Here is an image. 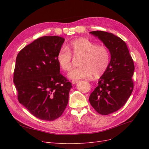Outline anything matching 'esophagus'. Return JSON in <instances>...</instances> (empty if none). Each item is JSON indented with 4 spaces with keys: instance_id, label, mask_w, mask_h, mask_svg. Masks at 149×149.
Masks as SVG:
<instances>
[{
    "instance_id": "esophagus-1",
    "label": "esophagus",
    "mask_w": 149,
    "mask_h": 149,
    "mask_svg": "<svg viewBox=\"0 0 149 149\" xmlns=\"http://www.w3.org/2000/svg\"><path fill=\"white\" fill-rule=\"evenodd\" d=\"M79 81H80L79 80H72V83L73 84H75L79 83Z\"/></svg>"
}]
</instances>
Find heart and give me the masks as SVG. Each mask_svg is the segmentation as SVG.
Masks as SVG:
<instances>
[{"mask_svg":"<svg viewBox=\"0 0 149 149\" xmlns=\"http://www.w3.org/2000/svg\"><path fill=\"white\" fill-rule=\"evenodd\" d=\"M81 57L80 66L72 69L68 74L71 79H87L92 75L97 78L102 75L110 62V54L106 47L97 45L89 39L80 38L70 42L67 46L59 49L57 60L60 67L65 71L72 67V55Z\"/></svg>","mask_w":149,"mask_h":149,"instance_id":"obj_1","label":"heart"}]
</instances>
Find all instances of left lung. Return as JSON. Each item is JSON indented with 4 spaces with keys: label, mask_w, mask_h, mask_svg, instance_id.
<instances>
[{
    "label": "left lung",
    "mask_w": 149,
    "mask_h": 149,
    "mask_svg": "<svg viewBox=\"0 0 149 149\" xmlns=\"http://www.w3.org/2000/svg\"><path fill=\"white\" fill-rule=\"evenodd\" d=\"M103 42L111 54V61L89 97L91 106L101 115H108L122 107L134 89L132 77L135 69L127 46L112 33L96 31L89 32Z\"/></svg>",
    "instance_id": "8db88e82"
}]
</instances>
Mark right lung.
I'll return each mask as SVG.
<instances>
[{"label":"right lung","instance_id":"obj_1","mask_svg":"<svg viewBox=\"0 0 149 149\" xmlns=\"http://www.w3.org/2000/svg\"><path fill=\"white\" fill-rule=\"evenodd\" d=\"M65 38L44 36L24 47L18 54L14 83L19 103L37 118L53 121L68 103L71 83L60 73L57 60Z\"/></svg>","mask_w":149,"mask_h":149}]
</instances>
